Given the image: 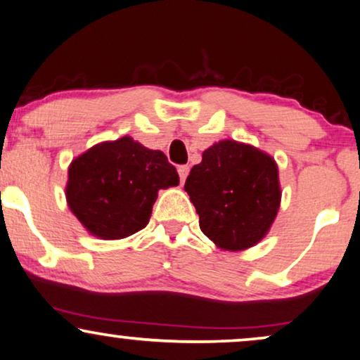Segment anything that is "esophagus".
I'll return each instance as SVG.
<instances>
[{"label":"esophagus","mask_w":360,"mask_h":360,"mask_svg":"<svg viewBox=\"0 0 360 360\" xmlns=\"http://www.w3.org/2000/svg\"><path fill=\"white\" fill-rule=\"evenodd\" d=\"M177 172H179L181 183H184L186 177H188V174H189V166H179L177 167Z\"/></svg>","instance_id":"esophagus-1"}]
</instances>
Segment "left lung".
Listing matches in <instances>:
<instances>
[{"label":"left lung","instance_id":"1","mask_svg":"<svg viewBox=\"0 0 360 360\" xmlns=\"http://www.w3.org/2000/svg\"><path fill=\"white\" fill-rule=\"evenodd\" d=\"M184 189L199 214L201 231L224 251H244L261 243L282 195L274 158L234 139L209 146Z\"/></svg>","mask_w":360,"mask_h":360}]
</instances>
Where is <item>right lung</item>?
Returning a JSON list of instances; mask_svg holds the SVG:
<instances>
[{
	"mask_svg": "<svg viewBox=\"0 0 360 360\" xmlns=\"http://www.w3.org/2000/svg\"><path fill=\"white\" fill-rule=\"evenodd\" d=\"M179 184L166 154L122 136L79 154L68 167L66 202L91 236L122 239L146 227L159 189Z\"/></svg>",
	"mask_w": 360,
	"mask_h": 360,
	"instance_id": "1",
	"label": "right lung"
}]
</instances>
